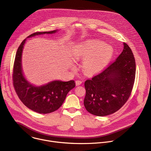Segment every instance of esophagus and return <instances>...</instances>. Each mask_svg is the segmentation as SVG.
<instances>
[{
  "label": "esophagus",
  "instance_id": "34e87169",
  "mask_svg": "<svg viewBox=\"0 0 151 151\" xmlns=\"http://www.w3.org/2000/svg\"><path fill=\"white\" fill-rule=\"evenodd\" d=\"M81 83H82V81H81L78 80V81H76V86H79V85H80Z\"/></svg>",
  "mask_w": 151,
  "mask_h": 151
}]
</instances>
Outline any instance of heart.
<instances>
[{
	"instance_id": "1",
	"label": "heart",
	"mask_w": 151,
	"mask_h": 151,
	"mask_svg": "<svg viewBox=\"0 0 151 151\" xmlns=\"http://www.w3.org/2000/svg\"><path fill=\"white\" fill-rule=\"evenodd\" d=\"M76 60H85L83 70L88 75L102 71L109 64L114 54L111 46L97 40H87L78 45L73 51Z\"/></svg>"
}]
</instances>
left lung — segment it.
Returning <instances> with one entry per match:
<instances>
[{"label":"left lung","instance_id":"obj_1","mask_svg":"<svg viewBox=\"0 0 151 151\" xmlns=\"http://www.w3.org/2000/svg\"><path fill=\"white\" fill-rule=\"evenodd\" d=\"M116 60L100 74L85 82L83 104L90 114L104 116L118 111L130 97L135 80L136 62L132 50L124 43Z\"/></svg>","mask_w":151,"mask_h":151}]
</instances>
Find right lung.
<instances>
[{"mask_svg": "<svg viewBox=\"0 0 151 151\" xmlns=\"http://www.w3.org/2000/svg\"><path fill=\"white\" fill-rule=\"evenodd\" d=\"M58 30L36 32L27 38L44 34H53ZM25 39L18 47L14 61L13 83L15 90L21 101L30 109L39 114H49L59 109L68 93L75 87L73 80L64 82L51 81L40 86L31 83L24 75L22 68V53L26 41Z\"/></svg>", "mask_w": 151, "mask_h": 151, "instance_id": "add662e5", "label": "right lung"}]
</instances>
